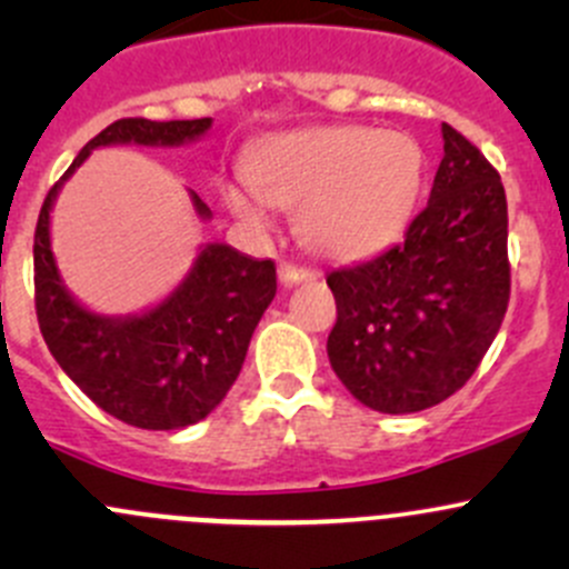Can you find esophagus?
I'll return each mask as SVG.
<instances>
[{
	"instance_id": "34e87169",
	"label": "esophagus",
	"mask_w": 569,
	"mask_h": 569,
	"mask_svg": "<svg viewBox=\"0 0 569 569\" xmlns=\"http://www.w3.org/2000/svg\"><path fill=\"white\" fill-rule=\"evenodd\" d=\"M278 278H280V286L291 289V286H300V283H308V280H317V272H313V269H306V267H295V263H280Z\"/></svg>"
}]
</instances>
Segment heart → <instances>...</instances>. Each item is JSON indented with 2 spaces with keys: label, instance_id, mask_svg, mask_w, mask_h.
I'll return each instance as SVG.
<instances>
[{
  "label": "heart",
  "instance_id": "b5f03b06",
  "mask_svg": "<svg viewBox=\"0 0 569 569\" xmlns=\"http://www.w3.org/2000/svg\"><path fill=\"white\" fill-rule=\"evenodd\" d=\"M252 192L226 189L242 222L300 209L302 242L332 261L375 256L401 237L423 187V151L410 134L366 126H311L258 146L244 168Z\"/></svg>",
  "mask_w": 569,
  "mask_h": 569
}]
</instances>
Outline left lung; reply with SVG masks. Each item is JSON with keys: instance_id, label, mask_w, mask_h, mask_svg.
<instances>
[{"instance_id": "1", "label": "left lung", "mask_w": 569, "mask_h": 569, "mask_svg": "<svg viewBox=\"0 0 569 569\" xmlns=\"http://www.w3.org/2000/svg\"><path fill=\"white\" fill-rule=\"evenodd\" d=\"M429 203L405 242L327 274L338 319L327 358L347 391L405 416L460 391L509 302L507 194L479 148L443 123Z\"/></svg>"}]
</instances>
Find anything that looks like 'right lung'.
Masks as SVG:
<instances>
[{
    "instance_id": "1",
    "label": "right lung",
    "mask_w": 569,
    "mask_h": 569,
    "mask_svg": "<svg viewBox=\"0 0 569 569\" xmlns=\"http://www.w3.org/2000/svg\"><path fill=\"white\" fill-rule=\"evenodd\" d=\"M211 118H123L79 151L49 189L36 228V311L60 369L101 410L140 429H181L203 421L237 382L252 330L274 300V263L226 242L200 244L187 278L157 306L126 317L90 311L68 291L51 250V209L62 183L96 148H178L209 134ZM200 220L211 209L189 189Z\"/></svg>"
}]
</instances>
